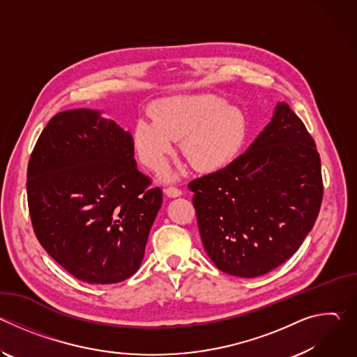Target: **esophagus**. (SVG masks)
<instances>
[{
	"label": "esophagus",
	"instance_id": "1",
	"mask_svg": "<svg viewBox=\"0 0 357 357\" xmlns=\"http://www.w3.org/2000/svg\"><path fill=\"white\" fill-rule=\"evenodd\" d=\"M164 192H165V195L169 196V197H178V196L182 195V190L178 189V188H175V186H169V188H167Z\"/></svg>",
	"mask_w": 357,
	"mask_h": 357
}]
</instances>
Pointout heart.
<instances>
[{"instance_id":"heart-1","label":"heart","mask_w":357,"mask_h":357,"mask_svg":"<svg viewBox=\"0 0 357 357\" xmlns=\"http://www.w3.org/2000/svg\"><path fill=\"white\" fill-rule=\"evenodd\" d=\"M152 121L138 120L132 141L141 162L151 171H162L182 139L185 158L199 171H218L229 165L244 145V114L212 94L165 98L152 109Z\"/></svg>"}]
</instances>
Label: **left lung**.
I'll return each mask as SVG.
<instances>
[{
	"instance_id": "1",
	"label": "left lung",
	"mask_w": 357,
	"mask_h": 357,
	"mask_svg": "<svg viewBox=\"0 0 357 357\" xmlns=\"http://www.w3.org/2000/svg\"><path fill=\"white\" fill-rule=\"evenodd\" d=\"M188 188L211 260L254 278L291 259L312 230L324 197L321 158L302 120L278 103L244 154Z\"/></svg>"
}]
</instances>
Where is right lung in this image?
<instances>
[{
	"mask_svg": "<svg viewBox=\"0 0 357 357\" xmlns=\"http://www.w3.org/2000/svg\"><path fill=\"white\" fill-rule=\"evenodd\" d=\"M26 178L35 236L69 274L106 285L138 271L162 190L138 171L130 132L94 110L58 113Z\"/></svg>",
	"mask_w": 357,
	"mask_h": 357,
	"instance_id": "1",
	"label": "right lung"
}]
</instances>
